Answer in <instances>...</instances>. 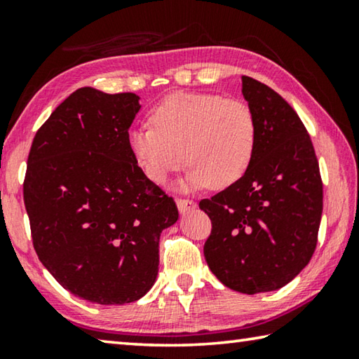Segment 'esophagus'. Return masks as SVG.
Masks as SVG:
<instances>
[{
    "mask_svg": "<svg viewBox=\"0 0 359 359\" xmlns=\"http://www.w3.org/2000/svg\"><path fill=\"white\" fill-rule=\"evenodd\" d=\"M175 203H177V208L180 212H189V210L196 208V203L191 200H187V198H177Z\"/></svg>",
    "mask_w": 359,
    "mask_h": 359,
    "instance_id": "34e87169",
    "label": "esophagus"
}]
</instances>
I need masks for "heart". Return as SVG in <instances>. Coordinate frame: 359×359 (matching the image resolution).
Returning <instances> with one entry per match:
<instances>
[{
  "instance_id": "obj_1",
  "label": "heart",
  "mask_w": 359,
  "mask_h": 359,
  "mask_svg": "<svg viewBox=\"0 0 359 359\" xmlns=\"http://www.w3.org/2000/svg\"><path fill=\"white\" fill-rule=\"evenodd\" d=\"M150 121L153 128L130 129L128 144L142 172L158 185L187 161L191 168L184 189H226L248 172L257 149L252 108L219 94H170L153 108Z\"/></svg>"
}]
</instances>
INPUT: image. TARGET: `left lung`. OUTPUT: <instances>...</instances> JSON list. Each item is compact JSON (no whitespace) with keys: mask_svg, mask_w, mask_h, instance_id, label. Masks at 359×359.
Returning a JSON list of instances; mask_svg holds the SVG:
<instances>
[{"mask_svg":"<svg viewBox=\"0 0 359 359\" xmlns=\"http://www.w3.org/2000/svg\"><path fill=\"white\" fill-rule=\"evenodd\" d=\"M257 121L248 172L201 200L212 230L204 243L210 271L243 294L276 291L292 281L316 249L323 182L311 139L294 108L266 84L243 76Z\"/></svg>","mask_w":359,"mask_h":359,"instance_id":"1","label":"left lung"}]
</instances>
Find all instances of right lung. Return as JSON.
Returning <instances> with one entry per match:
<instances>
[{
  "instance_id": "obj_1",
  "label": "right lung",
  "mask_w": 359,
  "mask_h": 359,
  "mask_svg": "<svg viewBox=\"0 0 359 359\" xmlns=\"http://www.w3.org/2000/svg\"><path fill=\"white\" fill-rule=\"evenodd\" d=\"M139 99L78 89L38 129L28 153L24 203L38 259L67 291L100 305L150 291L159 236L179 219L172 198L130 153Z\"/></svg>"
}]
</instances>
